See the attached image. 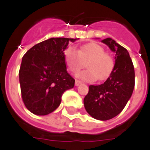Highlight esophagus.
<instances>
[{"instance_id": "1", "label": "esophagus", "mask_w": 150, "mask_h": 150, "mask_svg": "<svg viewBox=\"0 0 150 150\" xmlns=\"http://www.w3.org/2000/svg\"><path fill=\"white\" fill-rule=\"evenodd\" d=\"M81 83H82V82H81V81H79V80H78V79H75V86H79Z\"/></svg>"}]
</instances>
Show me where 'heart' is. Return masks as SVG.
<instances>
[{
	"label": "heart",
	"instance_id": "1",
	"mask_svg": "<svg viewBox=\"0 0 150 150\" xmlns=\"http://www.w3.org/2000/svg\"><path fill=\"white\" fill-rule=\"evenodd\" d=\"M64 61L68 69L73 73L79 71L86 62L87 68L78 73L77 76L89 82L96 79L100 81L106 79L114 68L113 57L96 43H86L77 50L69 47L64 51Z\"/></svg>",
	"mask_w": 150,
	"mask_h": 150
}]
</instances>
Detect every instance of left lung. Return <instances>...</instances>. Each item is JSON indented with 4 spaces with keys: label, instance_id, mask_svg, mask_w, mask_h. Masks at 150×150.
<instances>
[{
    "label": "left lung",
    "instance_id": "1",
    "mask_svg": "<svg viewBox=\"0 0 150 150\" xmlns=\"http://www.w3.org/2000/svg\"><path fill=\"white\" fill-rule=\"evenodd\" d=\"M102 42L116 54L114 70L103 84L89 86L84 106L93 118L107 121L120 114L130 99L135 86V70L125 48L110 38Z\"/></svg>",
    "mask_w": 150,
    "mask_h": 150
}]
</instances>
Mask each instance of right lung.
I'll list each match as a JSON object with an SVG mask.
<instances>
[{"instance_id": "right-lung-1", "label": "right lung", "mask_w": 150, "mask_h": 150, "mask_svg": "<svg viewBox=\"0 0 150 150\" xmlns=\"http://www.w3.org/2000/svg\"><path fill=\"white\" fill-rule=\"evenodd\" d=\"M76 40L50 38L33 46L22 57L18 73L22 99L33 114L47 115L55 110L64 92L74 87L64 51Z\"/></svg>"}]
</instances>
